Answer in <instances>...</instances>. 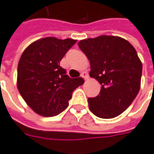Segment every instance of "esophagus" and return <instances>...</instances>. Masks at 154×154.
Masks as SVG:
<instances>
[{
	"label": "esophagus",
	"instance_id": "esophagus-1",
	"mask_svg": "<svg viewBox=\"0 0 154 154\" xmlns=\"http://www.w3.org/2000/svg\"><path fill=\"white\" fill-rule=\"evenodd\" d=\"M81 77H83V79L84 80H87L88 78V72H83L81 73Z\"/></svg>",
	"mask_w": 154,
	"mask_h": 154
}]
</instances>
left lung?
Segmentation results:
<instances>
[{
  "label": "left lung",
  "mask_w": 154,
  "mask_h": 154,
  "mask_svg": "<svg viewBox=\"0 0 154 154\" xmlns=\"http://www.w3.org/2000/svg\"><path fill=\"white\" fill-rule=\"evenodd\" d=\"M78 47L90 62L89 76L101 85L96 97L88 99L90 111L101 119L119 116L140 90L142 65L134 47L113 35L82 40Z\"/></svg>",
  "instance_id": "left-lung-1"
}]
</instances>
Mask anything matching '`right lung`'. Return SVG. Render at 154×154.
<instances>
[{
    "instance_id": "obj_1",
    "label": "right lung",
    "mask_w": 154,
    "mask_h": 154,
    "mask_svg": "<svg viewBox=\"0 0 154 154\" xmlns=\"http://www.w3.org/2000/svg\"><path fill=\"white\" fill-rule=\"evenodd\" d=\"M76 40L46 37L31 43L18 65V89L24 101L39 115L54 117L69 106L73 91L83 84L71 78L60 61Z\"/></svg>"
}]
</instances>
